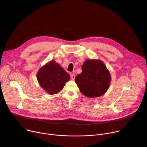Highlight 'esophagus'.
Instances as JSON below:
<instances>
[{
	"label": "esophagus",
	"instance_id": "34e87169",
	"mask_svg": "<svg viewBox=\"0 0 147 147\" xmlns=\"http://www.w3.org/2000/svg\"><path fill=\"white\" fill-rule=\"evenodd\" d=\"M71 79H72V80H74L75 78V75L74 74H71Z\"/></svg>",
	"mask_w": 147,
	"mask_h": 147
}]
</instances>
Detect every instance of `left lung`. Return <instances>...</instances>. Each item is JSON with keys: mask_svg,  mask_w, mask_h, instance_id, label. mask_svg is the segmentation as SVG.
<instances>
[{"mask_svg": "<svg viewBox=\"0 0 147 147\" xmlns=\"http://www.w3.org/2000/svg\"><path fill=\"white\" fill-rule=\"evenodd\" d=\"M82 70L75 80L84 95L88 98L98 97L107 91L111 76L101 60H87L82 65Z\"/></svg>", "mask_w": 147, "mask_h": 147, "instance_id": "1", "label": "left lung"}]
</instances>
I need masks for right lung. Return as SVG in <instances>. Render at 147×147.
I'll return each instance as SVG.
<instances>
[{"label":"right lung","instance_id":"add662e5","mask_svg":"<svg viewBox=\"0 0 147 147\" xmlns=\"http://www.w3.org/2000/svg\"><path fill=\"white\" fill-rule=\"evenodd\" d=\"M37 79L41 87L53 95L62 90L70 76L55 61H51L40 69Z\"/></svg>","mask_w":147,"mask_h":147}]
</instances>
